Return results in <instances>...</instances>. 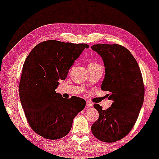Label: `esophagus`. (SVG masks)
I'll list each match as a JSON object with an SVG mask.
<instances>
[{
    "mask_svg": "<svg viewBox=\"0 0 159 159\" xmlns=\"http://www.w3.org/2000/svg\"><path fill=\"white\" fill-rule=\"evenodd\" d=\"M91 106H93V103L90 101H87L86 102V107L88 108V107H91Z\"/></svg>",
    "mask_w": 159,
    "mask_h": 159,
    "instance_id": "1",
    "label": "esophagus"
}]
</instances>
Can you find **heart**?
<instances>
[{
    "instance_id": "obj_1",
    "label": "heart",
    "mask_w": 159,
    "mask_h": 159,
    "mask_svg": "<svg viewBox=\"0 0 159 159\" xmlns=\"http://www.w3.org/2000/svg\"><path fill=\"white\" fill-rule=\"evenodd\" d=\"M96 64V63H92V64Z\"/></svg>"
}]
</instances>
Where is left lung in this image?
Wrapping results in <instances>:
<instances>
[{"label": "left lung", "mask_w": 159, "mask_h": 159, "mask_svg": "<svg viewBox=\"0 0 159 159\" xmlns=\"http://www.w3.org/2000/svg\"><path fill=\"white\" fill-rule=\"evenodd\" d=\"M91 48L103 61L106 75L101 90L108 91V99L113 101L106 110L93 105L99 118L91 130L99 140L114 143L125 138L138 119L145 95L142 74L135 58L122 45L97 44Z\"/></svg>", "instance_id": "left-lung-1"}]
</instances>
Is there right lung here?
<instances>
[{
	"mask_svg": "<svg viewBox=\"0 0 159 159\" xmlns=\"http://www.w3.org/2000/svg\"><path fill=\"white\" fill-rule=\"evenodd\" d=\"M89 45L58 40L39 43L23 65L19 98L30 127L39 135L58 140L69 133L72 121L85 107L79 97L64 98L55 90L75 61Z\"/></svg>",
	"mask_w": 159,
	"mask_h": 159,
	"instance_id": "obj_1",
	"label": "right lung"
}]
</instances>
